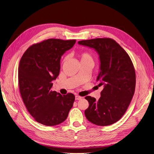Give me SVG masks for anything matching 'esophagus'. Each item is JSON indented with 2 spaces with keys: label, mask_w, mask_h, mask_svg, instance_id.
Segmentation results:
<instances>
[{
  "label": "esophagus",
  "mask_w": 154,
  "mask_h": 154,
  "mask_svg": "<svg viewBox=\"0 0 154 154\" xmlns=\"http://www.w3.org/2000/svg\"><path fill=\"white\" fill-rule=\"evenodd\" d=\"M82 99V97H80L79 95H75V100H80Z\"/></svg>",
  "instance_id": "obj_1"
}]
</instances>
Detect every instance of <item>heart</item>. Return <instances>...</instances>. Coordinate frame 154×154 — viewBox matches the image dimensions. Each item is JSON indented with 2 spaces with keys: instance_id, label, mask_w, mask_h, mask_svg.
<instances>
[{
  "instance_id": "obj_1",
  "label": "heart",
  "mask_w": 154,
  "mask_h": 154,
  "mask_svg": "<svg viewBox=\"0 0 154 154\" xmlns=\"http://www.w3.org/2000/svg\"><path fill=\"white\" fill-rule=\"evenodd\" d=\"M80 62H91L92 63H94V59L92 55L88 52H82L79 55ZM67 60V57H65L63 58V62H65Z\"/></svg>"
}]
</instances>
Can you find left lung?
<instances>
[{
	"instance_id": "1",
	"label": "left lung",
	"mask_w": 154,
	"mask_h": 154,
	"mask_svg": "<svg viewBox=\"0 0 154 154\" xmlns=\"http://www.w3.org/2000/svg\"><path fill=\"white\" fill-rule=\"evenodd\" d=\"M93 48L99 55L100 72L97 77L103 87L99 100L86 96L89 106L85 110L87 120L94 124L107 126L116 123L124 115L132 100L136 77L130 57L116 40L97 38L79 41Z\"/></svg>"
}]
</instances>
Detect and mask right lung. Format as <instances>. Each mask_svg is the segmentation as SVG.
Segmentation results:
<instances>
[{
    "label": "right lung",
    "mask_w": 154,
    "mask_h": 154,
    "mask_svg": "<svg viewBox=\"0 0 154 154\" xmlns=\"http://www.w3.org/2000/svg\"><path fill=\"white\" fill-rule=\"evenodd\" d=\"M75 40L49 38L29 47L20 60L18 79L23 102L37 122L58 125L68 117L75 95L52 91V81L58 77L60 58L75 44Z\"/></svg>",
    "instance_id": "add662e5"
}]
</instances>
